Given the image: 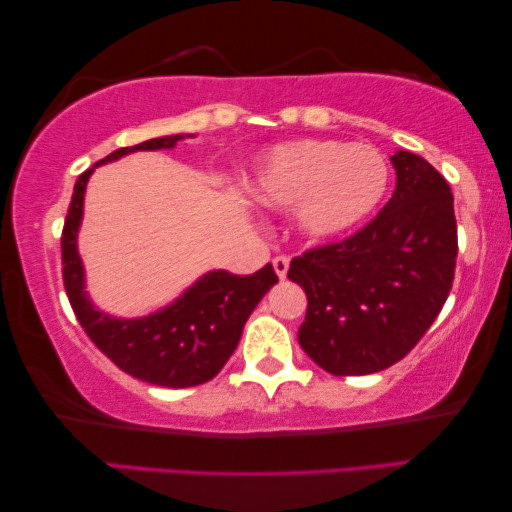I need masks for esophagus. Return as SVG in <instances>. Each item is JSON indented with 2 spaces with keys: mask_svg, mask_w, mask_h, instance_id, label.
I'll use <instances>...</instances> for the list:
<instances>
[{
  "mask_svg": "<svg viewBox=\"0 0 512 512\" xmlns=\"http://www.w3.org/2000/svg\"><path fill=\"white\" fill-rule=\"evenodd\" d=\"M272 265H274L276 276H279V279H286L288 267H290V258L288 256H276L274 261H272Z\"/></svg>",
  "mask_w": 512,
  "mask_h": 512,
  "instance_id": "esophagus-1",
  "label": "esophagus"
}]
</instances>
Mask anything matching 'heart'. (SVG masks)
<instances>
[{
	"instance_id": "b5f03b06",
	"label": "heart",
	"mask_w": 512,
	"mask_h": 512,
	"mask_svg": "<svg viewBox=\"0 0 512 512\" xmlns=\"http://www.w3.org/2000/svg\"><path fill=\"white\" fill-rule=\"evenodd\" d=\"M388 181V161L372 145L299 140L263 156L251 195L279 211L297 206L299 229L326 240L363 224L381 204Z\"/></svg>"
}]
</instances>
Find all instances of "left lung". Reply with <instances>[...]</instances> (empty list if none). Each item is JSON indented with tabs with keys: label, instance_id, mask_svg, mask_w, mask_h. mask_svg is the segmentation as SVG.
<instances>
[{
	"label": "left lung",
	"instance_id": "1",
	"mask_svg": "<svg viewBox=\"0 0 512 512\" xmlns=\"http://www.w3.org/2000/svg\"><path fill=\"white\" fill-rule=\"evenodd\" d=\"M397 188L354 236L292 258L308 297L299 345L335 376L381 372L404 358L442 311L458 238L449 183L422 156H390Z\"/></svg>",
	"mask_w": 512,
	"mask_h": 512
}]
</instances>
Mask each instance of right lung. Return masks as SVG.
<instances>
[{
	"mask_svg": "<svg viewBox=\"0 0 512 512\" xmlns=\"http://www.w3.org/2000/svg\"><path fill=\"white\" fill-rule=\"evenodd\" d=\"M183 138L190 136L177 133L115 149L83 172L74 183L61 238L65 292L83 331L122 372L163 388H192L211 381L236 351L251 311L265 292L279 283L272 265L267 263L251 276L226 270L206 272L172 304L145 317H113L92 304L77 247L90 174L95 167L133 152L174 149Z\"/></svg>",
	"mask_w": 512,
	"mask_h": 512,
	"instance_id": "1",
	"label": "right lung"
}]
</instances>
